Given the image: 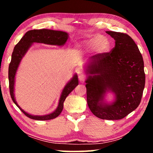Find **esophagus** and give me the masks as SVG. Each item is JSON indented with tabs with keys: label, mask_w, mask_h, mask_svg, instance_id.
I'll list each match as a JSON object with an SVG mask.
<instances>
[{
	"label": "esophagus",
	"mask_w": 153,
	"mask_h": 153,
	"mask_svg": "<svg viewBox=\"0 0 153 153\" xmlns=\"http://www.w3.org/2000/svg\"><path fill=\"white\" fill-rule=\"evenodd\" d=\"M85 79H86V76L84 74H83V73H80V74H79V81H81V82H84Z\"/></svg>",
	"instance_id": "esophagus-1"
}]
</instances>
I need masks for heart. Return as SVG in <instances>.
Segmentation results:
<instances>
[{"instance_id":"1","label":"heart","mask_w":153,"mask_h":153,"mask_svg":"<svg viewBox=\"0 0 153 153\" xmlns=\"http://www.w3.org/2000/svg\"><path fill=\"white\" fill-rule=\"evenodd\" d=\"M78 49L79 51L85 52L96 49L97 53H104L110 49V41L104 35H96L79 43Z\"/></svg>"}]
</instances>
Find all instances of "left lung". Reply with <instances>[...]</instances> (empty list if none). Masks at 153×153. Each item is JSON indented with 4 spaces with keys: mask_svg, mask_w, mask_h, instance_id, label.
I'll return each instance as SVG.
<instances>
[{
    "mask_svg": "<svg viewBox=\"0 0 153 153\" xmlns=\"http://www.w3.org/2000/svg\"><path fill=\"white\" fill-rule=\"evenodd\" d=\"M115 39L108 53L92 56L87 64V102L97 118L120 120L139 106L145 86L143 57L134 41L126 33L106 31ZM111 90L116 95L112 104L104 102Z\"/></svg>",
    "mask_w": 153,
    "mask_h": 153,
    "instance_id": "left-lung-1",
    "label": "left lung"
}]
</instances>
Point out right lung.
Instances as JSON below:
<instances>
[{
	"mask_svg": "<svg viewBox=\"0 0 153 153\" xmlns=\"http://www.w3.org/2000/svg\"><path fill=\"white\" fill-rule=\"evenodd\" d=\"M68 39V34L63 31L49 30V29H39V30H31L26 33L21 40L16 44L14 48L12 54V59L8 70V78H9L10 93L12 101L20 108V110L27 117L33 120H48L58 117L62 112L63 108V103L68 95L79 84L78 76L74 74L73 78L67 83L60 95L59 103L55 111L45 116H33L24 111L16 103L14 95V85L15 74L17 68L22 58L26 54L33 43H43L46 45L62 46L64 45Z\"/></svg>",
	"mask_w": 153,
	"mask_h": 153,
	"instance_id": "1",
	"label": "right lung"
}]
</instances>
